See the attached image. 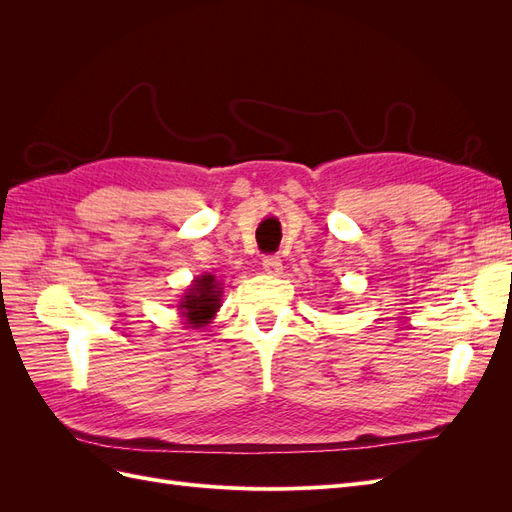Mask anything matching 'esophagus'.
<instances>
[{
    "mask_svg": "<svg viewBox=\"0 0 512 512\" xmlns=\"http://www.w3.org/2000/svg\"><path fill=\"white\" fill-rule=\"evenodd\" d=\"M262 269H265L269 275H280L282 273V258L280 256H265L262 258Z\"/></svg>",
    "mask_w": 512,
    "mask_h": 512,
    "instance_id": "esophagus-1",
    "label": "esophagus"
}]
</instances>
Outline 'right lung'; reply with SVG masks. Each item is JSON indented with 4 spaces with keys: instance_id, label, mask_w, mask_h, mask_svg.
<instances>
[{
    "instance_id": "1",
    "label": "right lung",
    "mask_w": 512,
    "mask_h": 512,
    "mask_svg": "<svg viewBox=\"0 0 512 512\" xmlns=\"http://www.w3.org/2000/svg\"><path fill=\"white\" fill-rule=\"evenodd\" d=\"M222 301V288L215 280V275H200L194 280V284L185 292L181 299V316L185 318V324H190V329L205 327L211 322L215 312L220 309Z\"/></svg>"
}]
</instances>
